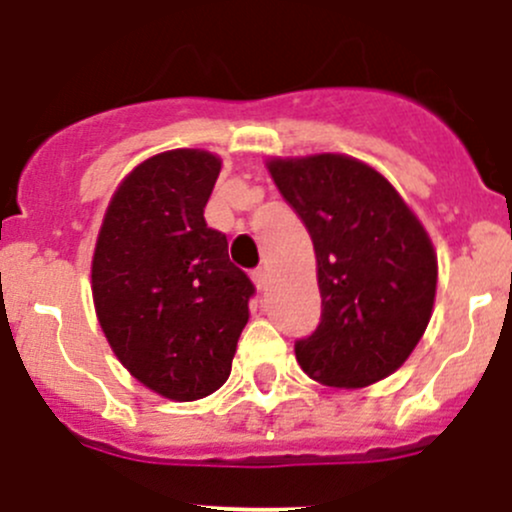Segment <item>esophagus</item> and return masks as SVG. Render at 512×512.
I'll list each match as a JSON object with an SVG mask.
<instances>
[{
    "label": "esophagus",
    "instance_id": "1",
    "mask_svg": "<svg viewBox=\"0 0 512 512\" xmlns=\"http://www.w3.org/2000/svg\"><path fill=\"white\" fill-rule=\"evenodd\" d=\"M252 280H255L257 290L267 292V287H270V270H267V267H257V270L252 272Z\"/></svg>",
    "mask_w": 512,
    "mask_h": 512
}]
</instances>
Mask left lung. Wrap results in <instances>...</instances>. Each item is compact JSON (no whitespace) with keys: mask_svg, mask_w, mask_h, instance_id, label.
<instances>
[{"mask_svg":"<svg viewBox=\"0 0 512 512\" xmlns=\"http://www.w3.org/2000/svg\"><path fill=\"white\" fill-rule=\"evenodd\" d=\"M312 237L320 325L295 342L312 380L367 388L398 370L433 315L438 257L428 232L380 172L345 155L267 162Z\"/></svg>","mask_w":512,"mask_h":512,"instance_id":"8db88e82","label":"left lung"}]
</instances>
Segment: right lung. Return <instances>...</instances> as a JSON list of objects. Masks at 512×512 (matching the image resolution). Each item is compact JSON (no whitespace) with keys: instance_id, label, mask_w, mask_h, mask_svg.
<instances>
[{"instance_id":"1","label":"right lung","mask_w":512,"mask_h":512,"mask_svg":"<svg viewBox=\"0 0 512 512\" xmlns=\"http://www.w3.org/2000/svg\"><path fill=\"white\" fill-rule=\"evenodd\" d=\"M220 160L172 150L114 192L92 260V297L114 355L142 385L190 403L230 377L255 285L205 222Z\"/></svg>"}]
</instances>
